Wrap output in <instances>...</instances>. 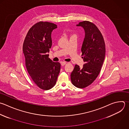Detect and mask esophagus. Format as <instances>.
Instances as JSON below:
<instances>
[{"mask_svg": "<svg viewBox=\"0 0 129 129\" xmlns=\"http://www.w3.org/2000/svg\"><path fill=\"white\" fill-rule=\"evenodd\" d=\"M66 63H66V62H64V61H63V62H61V66H64Z\"/></svg>", "mask_w": 129, "mask_h": 129, "instance_id": "obj_1", "label": "esophagus"}]
</instances>
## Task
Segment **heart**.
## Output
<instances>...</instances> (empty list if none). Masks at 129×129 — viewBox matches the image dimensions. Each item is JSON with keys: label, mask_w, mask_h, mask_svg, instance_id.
<instances>
[{"label": "heart", "mask_w": 129, "mask_h": 129, "mask_svg": "<svg viewBox=\"0 0 129 129\" xmlns=\"http://www.w3.org/2000/svg\"><path fill=\"white\" fill-rule=\"evenodd\" d=\"M74 35H75V34H73V35H72V36H74Z\"/></svg>", "instance_id": "heart-1"}]
</instances>
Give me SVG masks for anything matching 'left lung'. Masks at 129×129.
I'll return each mask as SVG.
<instances>
[{
	"label": "left lung",
	"instance_id": "8db88e82",
	"mask_svg": "<svg viewBox=\"0 0 129 129\" xmlns=\"http://www.w3.org/2000/svg\"><path fill=\"white\" fill-rule=\"evenodd\" d=\"M77 26L82 27L85 32L81 48L85 64L82 68L75 66L71 79L75 87L84 88L91 85L99 74L105 58V46L102 35L94 24L84 21Z\"/></svg>",
	"mask_w": 129,
	"mask_h": 129
}]
</instances>
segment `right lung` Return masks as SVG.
<instances>
[{"label":"right lung","mask_w":129,"mask_h":129,"mask_svg":"<svg viewBox=\"0 0 129 129\" xmlns=\"http://www.w3.org/2000/svg\"><path fill=\"white\" fill-rule=\"evenodd\" d=\"M57 28L54 23L40 21L28 31L23 51L26 67L31 79L40 89L48 90L54 87L60 70V64L49 58L52 46L51 34Z\"/></svg>","instance_id":"1"}]
</instances>
